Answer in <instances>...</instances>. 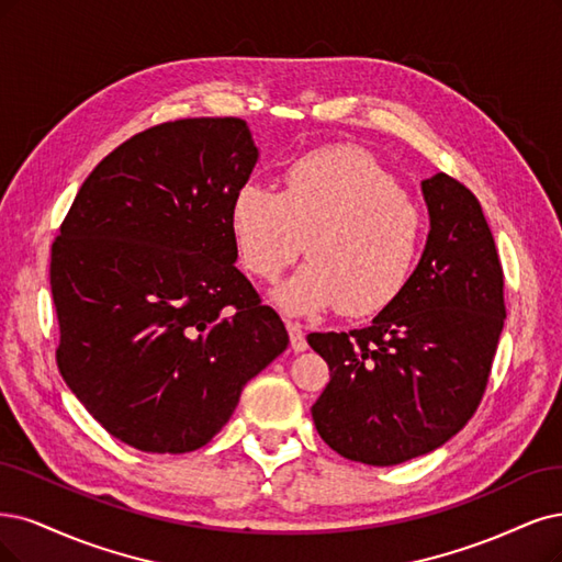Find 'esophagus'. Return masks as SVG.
Masks as SVG:
<instances>
[{"label": "esophagus", "mask_w": 562, "mask_h": 562, "mask_svg": "<svg viewBox=\"0 0 562 562\" xmlns=\"http://www.w3.org/2000/svg\"><path fill=\"white\" fill-rule=\"evenodd\" d=\"M288 335H290V346H293L295 353H302L308 348L306 344V335L302 330V325L295 321H288Z\"/></svg>", "instance_id": "esophagus-1"}]
</instances>
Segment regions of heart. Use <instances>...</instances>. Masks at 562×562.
<instances>
[{"mask_svg":"<svg viewBox=\"0 0 562 562\" xmlns=\"http://www.w3.org/2000/svg\"><path fill=\"white\" fill-rule=\"evenodd\" d=\"M241 265L277 281L306 246L312 256L274 300L288 314L372 316L409 281L420 248V214L367 150L308 153L283 173V190L246 183L229 206Z\"/></svg>","mask_w":562,"mask_h":562,"instance_id":"1","label":"heart"}]
</instances>
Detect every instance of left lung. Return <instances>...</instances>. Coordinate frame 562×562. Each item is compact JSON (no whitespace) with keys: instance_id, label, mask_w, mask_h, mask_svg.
I'll list each match as a JSON object with an SVG mask.
<instances>
[{"instance_id":"1","label":"left lung","mask_w":562,"mask_h":562,"mask_svg":"<svg viewBox=\"0 0 562 562\" xmlns=\"http://www.w3.org/2000/svg\"><path fill=\"white\" fill-rule=\"evenodd\" d=\"M430 216L423 256L370 327L312 333L330 367L312 406L339 456L389 468L439 449L486 391L505 327V279L479 200L447 173L420 183Z\"/></svg>"}]
</instances>
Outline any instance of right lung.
Here are the masks:
<instances>
[{
    "label": "right lung",
    "instance_id": "1",
    "mask_svg": "<svg viewBox=\"0 0 562 562\" xmlns=\"http://www.w3.org/2000/svg\"><path fill=\"white\" fill-rule=\"evenodd\" d=\"M258 158L241 119L134 134L92 169L53 244L57 367L134 449L204 447L285 351V325L235 267L229 229Z\"/></svg>",
    "mask_w": 562,
    "mask_h": 562
}]
</instances>
